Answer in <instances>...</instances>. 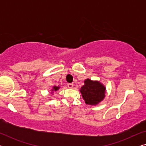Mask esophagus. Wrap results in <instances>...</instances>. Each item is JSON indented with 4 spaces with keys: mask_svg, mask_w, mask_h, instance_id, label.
<instances>
[{
    "mask_svg": "<svg viewBox=\"0 0 146 146\" xmlns=\"http://www.w3.org/2000/svg\"><path fill=\"white\" fill-rule=\"evenodd\" d=\"M67 86L69 88H73V84H72V83H68L67 84Z\"/></svg>",
    "mask_w": 146,
    "mask_h": 146,
    "instance_id": "obj_1",
    "label": "esophagus"
}]
</instances>
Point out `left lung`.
<instances>
[{"label": "left lung", "mask_w": 146, "mask_h": 146, "mask_svg": "<svg viewBox=\"0 0 146 146\" xmlns=\"http://www.w3.org/2000/svg\"><path fill=\"white\" fill-rule=\"evenodd\" d=\"M80 91L86 104L96 105L104 98L106 88L98 81L86 79Z\"/></svg>", "instance_id": "obj_1"}]
</instances>
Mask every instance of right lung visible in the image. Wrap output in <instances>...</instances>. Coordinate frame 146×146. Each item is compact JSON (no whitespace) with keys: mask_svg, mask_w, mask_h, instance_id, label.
<instances>
[{"mask_svg":"<svg viewBox=\"0 0 146 146\" xmlns=\"http://www.w3.org/2000/svg\"><path fill=\"white\" fill-rule=\"evenodd\" d=\"M59 88H60L59 86H54L52 90V93L53 91H57V90H58Z\"/></svg>","mask_w":146,"mask_h":146,"instance_id":"right-lung-1","label":"right lung"}]
</instances>
